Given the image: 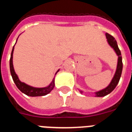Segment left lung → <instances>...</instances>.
<instances>
[{
	"mask_svg": "<svg viewBox=\"0 0 132 132\" xmlns=\"http://www.w3.org/2000/svg\"><path fill=\"white\" fill-rule=\"evenodd\" d=\"M106 37L107 38V41L109 45L111 46L112 48H113L114 50L115 51L116 54L118 56V63H117V70H116L115 74L111 82L110 83L106 88L104 89L98 91L95 93L96 97H104V96L107 95L109 93L112 91V90L115 88L117 84L119 82L120 78H121V73H122V69H123V62H122V56H121V53L120 51L119 48L118 47L117 42L115 40V39L113 37L110 35L108 33H106ZM82 93V91H80Z\"/></svg>",
	"mask_w": 132,
	"mask_h": 132,
	"instance_id": "1",
	"label": "left lung"
}]
</instances>
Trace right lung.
Wrapping results in <instances>:
<instances>
[{
	"instance_id": "add662e5",
	"label": "right lung",
	"mask_w": 132,
	"mask_h": 132,
	"mask_svg": "<svg viewBox=\"0 0 132 132\" xmlns=\"http://www.w3.org/2000/svg\"><path fill=\"white\" fill-rule=\"evenodd\" d=\"M13 50H14V46L13 47L12 51H11V58H10V61H9V66H10V71H11L13 80L15 82L17 87L18 88L19 90L25 95H26L30 96V97L44 96L48 94L54 87V78H53L52 82L50 83L49 86L44 87V88H35V87L29 86V85L25 84L24 82H22L19 80L17 74L15 73L14 69H13ZM59 71V70H58L56 73ZM56 73H55V75L56 74Z\"/></svg>"
}]
</instances>
